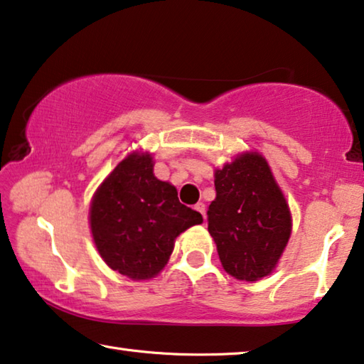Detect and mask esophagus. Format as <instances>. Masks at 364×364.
<instances>
[{"mask_svg":"<svg viewBox=\"0 0 364 364\" xmlns=\"http://www.w3.org/2000/svg\"><path fill=\"white\" fill-rule=\"evenodd\" d=\"M194 209H196V210H198V212L200 213V215H203V218H204V220H205V205H204L203 203H198V204H196V205H194Z\"/></svg>","mask_w":364,"mask_h":364,"instance_id":"1","label":"esophagus"}]
</instances>
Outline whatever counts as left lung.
<instances>
[{"mask_svg":"<svg viewBox=\"0 0 364 364\" xmlns=\"http://www.w3.org/2000/svg\"><path fill=\"white\" fill-rule=\"evenodd\" d=\"M209 233L223 269L257 282L275 269L291 235V213L261 154L246 152L215 170Z\"/></svg>","mask_w":364,"mask_h":364,"instance_id":"8db88e82","label":"left lung"}]
</instances>
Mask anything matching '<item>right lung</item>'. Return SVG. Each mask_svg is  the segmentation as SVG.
Returning <instances> with one entry per match:
<instances>
[{"instance_id": "obj_1", "label": "right lung", "mask_w": 364, "mask_h": 364, "mask_svg": "<svg viewBox=\"0 0 364 364\" xmlns=\"http://www.w3.org/2000/svg\"><path fill=\"white\" fill-rule=\"evenodd\" d=\"M89 220L108 267L147 280L168 262L176 236L203 223V215L178 200L173 184L154 176L151 154L132 152L95 191Z\"/></svg>"}]
</instances>
